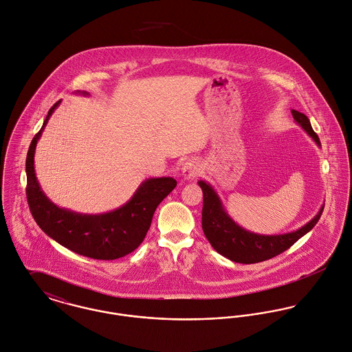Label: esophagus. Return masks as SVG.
<instances>
[{
	"instance_id": "34e87169",
	"label": "esophagus",
	"mask_w": 352,
	"mask_h": 352,
	"mask_svg": "<svg viewBox=\"0 0 352 352\" xmlns=\"http://www.w3.org/2000/svg\"><path fill=\"white\" fill-rule=\"evenodd\" d=\"M199 168H198V163L195 162V159L192 160H188L184 166H182V177L185 181H189V179H193L197 177Z\"/></svg>"
}]
</instances>
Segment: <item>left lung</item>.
I'll use <instances>...</instances> for the list:
<instances>
[{
	"mask_svg": "<svg viewBox=\"0 0 352 352\" xmlns=\"http://www.w3.org/2000/svg\"><path fill=\"white\" fill-rule=\"evenodd\" d=\"M292 115L294 121L301 125V128L312 138L316 144L321 146L318 136L313 131L309 118L294 109H292ZM198 185L204 193L202 231L212 247L220 255L236 263H258L282 254L283 251L290 248L298 239H301L304 234H308L312 230L324 210L322 205L312 220L297 231L282 234H255L241 228L239 224L234 223L210 184L205 181H198Z\"/></svg>",
	"mask_w": 352,
	"mask_h": 352,
	"instance_id": "left-lung-1",
	"label": "left lung"
}]
</instances>
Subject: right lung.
I'll return each instance as SVG.
<instances>
[{
	"mask_svg": "<svg viewBox=\"0 0 352 352\" xmlns=\"http://www.w3.org/2000/svg\"><path fill=\"white\" fill-rule=\"evenodd\" d=\"M77 94L89 96L79 90ZM59 104L60 100L48 111L27 154V198L31 213L43 232L73 252L102 261L122 258L144 240L157 205L174 190L177 181L171 177L148 178L128 202L108 213L86 214L59 208L41 190L34 166L38 140Z\"/></svg>",
	"mask_w": 352,
	"mask_h": 352,
	"instance_id": "obj_1",
	"label": "right lung"
}]
</instances>
